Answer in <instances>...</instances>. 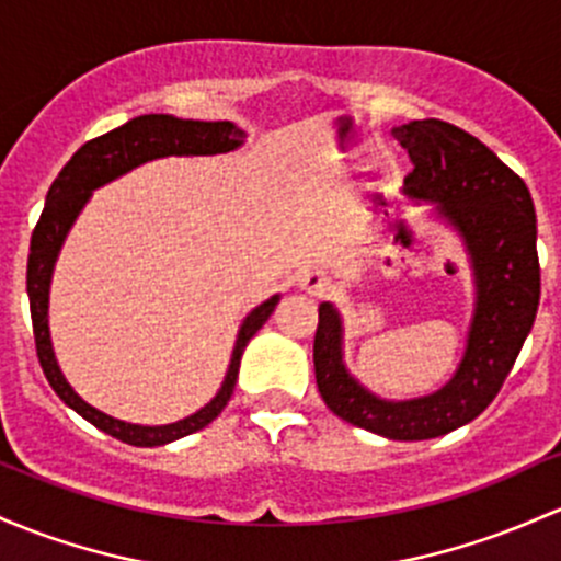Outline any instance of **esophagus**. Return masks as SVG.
<instances>
[{"instance_id": "esophagus-1", "label": "esophagus", "mask_w": 561, "mask_h": 561, "mask_svg": "<svg viewBox=\"0 0 561 561\" xmlns=\"http://www.w3.org/2000/svg\"><path fill=\"white\" fill-rule=\"evenodd\" d=\"M300 287H304L306 293H322L324 287H328V279H324L322 274H317V271H304V274H300Z\"/></svg>"}]
</instances>
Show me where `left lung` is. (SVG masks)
<instances>
[{
    "mask_svg": "<svg viewBox=\"0 0 561 561\" xmlns=\"http://www.w3.org/2000/svg\"><path fill=\"white\" fill-rule=\"evenodd\" d=\"M391 135L412 159L402 194L434 205V218L458 233L469 257L473 313L463 356L453 378L426 397H378L348 373L343 317L324 300L313 373L324 404L351 426L417 442L471 423L501 391L538 313V226L525 181L473 135L442 119L408 122Z\"/></svg>",
    "mask_w": 561,
    "mask_h": 561,
    "instance_id": "obj_1",
    "label": "left lung"
}]
</instances>
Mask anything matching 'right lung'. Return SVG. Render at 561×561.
Listing matches in <instances>:
<instances>
[{
	"label": "right lung",
	"mask_w": 561,
	"mask_h": 561,
	"mask_svg": "<svg viewBox=\"0 0 561 561\" xmlns=\"http://www.w3.org/2000/svg\"><path fill=\"white\" fill-rule=\"evenodd\" d=\"M248 133L237 127L233 122H202V119H181L172 114H144L135 119L125 122L122 127L111 130L101 138L88 140L73 157L66 162V168L58 172L47 191L45 210H42L39 224L31 233L28 248V271H26V293L31 304V322H34V341L36 354H39V365L45 370L47 380L64 399L69 408L82 415L84 421L92 423L95 428L106 431L114 439L127 442L135 447H162L170 442L181 439V436L194 434V431L205 428L220 415V410L229 404L233 386H237L239 362H242L244 348H248L250 337L255 335L263 324L268 322L271 311L276 309L282 295H271L261 306H255L248 317L242 319L233 341L229 370H226L224 383L205 408H199L194 415L181 417L175 423H164V426H144V423H127L119 417L106 415L92 404L84 402L71 383L66 380L60 370L58 359L53 351L50 337V285L53 271L58 263L60 250H64L66 237H69L71 226L77 224L79 213L90 202L92 191H98L116 178L127 175V172L140 168V164L153 162V159L164 157H215V153L237 151L244 144Z\"/></svg>",
	"instance_id": "right-lung-1"
}]
</instances>
